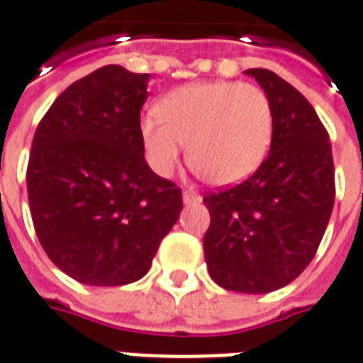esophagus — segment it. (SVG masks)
<instances>
[{"label":"esophagus","instance_id":"1","mask_svg":"<svg viewBox=\"0 0 363 363\" xmlns=\"http://www.w3.org/2000/svg\"><path fill=\"white\" fill-rule=\"evenodd\" d=\"M201 195L199 193L191 191V189H185L184 191V203L185 205H191V203H199Z\"/></svg>","mask_w":363,"mask_h":363}]
</instances>
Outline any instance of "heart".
<instances>
[{"label": "heart", "mask_w": 363, "mask_h": 363, "mask_svg": "<svg viewBox=\"0 0 363 363\" xmlns=\"http://www.w3.org/2000/svg\"><path fill=\"white\" fill-rule=\"evenodd\" d=\"M274 116L263 89L214 81L187 84L160 100L141 120L147 162L172 176L187 145V164L214 185L236 184L257 170L272 141Z\"/></svg>", "instance_id": "b5f03b06"}]
</instances>
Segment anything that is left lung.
Listing matches in <instances>:
<instances>
[{"mask_svg": "<svg viewBox=\"0 0 363 363\" xmlns=\"http://www.w3.org/2000/svg\"><path fill=\"white\" fill-rule=\"evenodd\" d=\"M271 100V150L253 176L203 197L211 279L232 292L265 294L298 279L315 257L335 205L327 129L300 91L269 69H247Z\"/></svg>", "mask_w": 363, "mask_h": 363, "instance_id": "1", "label": "left lung"}]
</instances>
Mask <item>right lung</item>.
I'll use <instances>...</instances> for the list:
<instances>
[{"mask_svg": "<svg viewBox=\"0 0 363 363\" xmlns=\"http://www.w3.org/2000/svg\"><path fill=\"white\" fill-rule=\"evenodd\" d=\"M147 81L120 65L92 71L55 98L34 133V230L52 263L83 284L143 279L184 208L182 189L145 160Z\"/></svg>", "mask_w": 363, "mask_h": 363, "instance_id": "add662e5", "label": "right lung"}]
</instances>
